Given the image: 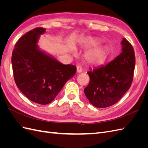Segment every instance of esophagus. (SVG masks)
I'll list each match as a JSON object with an SVG mask.
<instances>
[{
    "label": "esophagus",
    "mask_w": 148,
    "mask_h": 148,
    "mask_svg": "<svg viewBox=\"0 0 148 148\" xmlns=\"http://www.w3.org/2000/svg\"><path fill=\"white\" fill-rule=\"evenodd\" d=\"M77 72L79 73L82 72V69L80 66H77Z\"/></svg>",
    "instance_id": "obj_1"
}]
</instances>
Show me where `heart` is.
Here are the masks:
<instances>
[{"mask_svg":"<svg viewBox=\"0 0 148 148\" xmlns=\"http://www.w3.org/2000/svg\"><path fill=\"white\" fill-rule=\"evenodd\" d=\"M101 41L98 39L92 38L84 40L83 42V47L89 49L84 55V60L87 63L91 65H99L104 63L108 57L109 50L106 46H99ZM95 47V48L94 47Z\"/></svg>","mask_w":148,"mask_h":148,"instance_id":"1","label":"heart"}]
</instances>
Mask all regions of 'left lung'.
Listing matches in <instances>:
<instances>
[{"label":"left lung","instance_id":"8db88e82","mask_svg":"<svg viewBox=\"0 0 148 148\" xmlns=\"http://www.w3.org/2000/svg\"><path fill=\"white\" fill-rule=\"evenodd\" d=\"M121 44L122 52L114 60L87 72L90 82L84 92L89 102L97 108L115 104L132 85L135 66V52L125 38Z\"/></svg>","mask_w":148,"mask_h":148}]
</instances>
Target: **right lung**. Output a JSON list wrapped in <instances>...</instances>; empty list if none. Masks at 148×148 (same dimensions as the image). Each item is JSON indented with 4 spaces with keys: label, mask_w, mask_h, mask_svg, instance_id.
Here are the masks:
<instances>
[{
    "label": "right lung",
    "mask_w": 148,
    "mask_h": 148,
    "mask_svg": "<svg viewBox=\"0 0 148 148\" xmlns=\"http://www.w3.org/2000/svg\"><path fill=\"white\" fill-rule=\"evenodd\" d=\"M46 29L36 28L21 37L12 56L13 77L17 87L31 101L46 105L55 99L77 67L64 65L39 49L38 42Z\"/></svg>",
    "instance_id": "right-lung-1"
}]
</instances>
